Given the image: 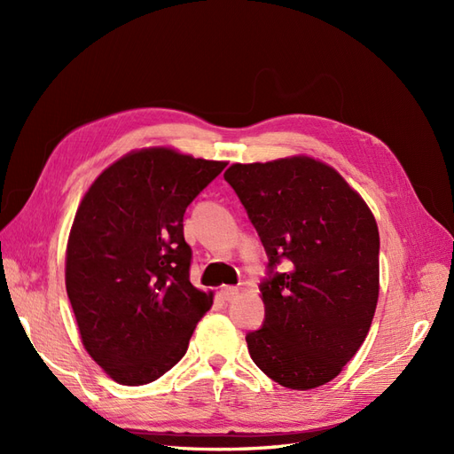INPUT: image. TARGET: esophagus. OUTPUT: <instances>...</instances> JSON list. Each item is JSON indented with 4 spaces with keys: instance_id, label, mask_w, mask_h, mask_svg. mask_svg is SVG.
I'll return each instance as SVG.
<instances>
[{
    "instance_id": "esophagus-1",
    "label": "esophagus",
    "mask_w": 454,
    "mask_h": 454,
    "mask_svg": "<svg viewBox=\"0 0 454 454\" xmlns=\"http://www.w3.org/2000/svg\"><path fill=\"white\" fill-rule=\"evenodd\" d=\"M237 295H239V287L237 286H225L223 290H222V297L225 301H232Z\"/></svg>"
}]
</instances>
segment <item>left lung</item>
<instances>
[{
    "instance_id": "8db88e82",
    "label": "left lung",
    "mask_w": 454,
    "mask_h": 454,
    "mask_svg": "<svg viewBox=\"0 0 454 454\" xmlns=\"http://www.w3.org/2000/svg\"><path fill=\"white\" fill-rule=\"evenodd\" d=\"M235 189L269 257L263 325L246 335L274 382L310 390L358 352L379 299V229L364 199L324 162L232 164Z\"/></svg>"
}]
</instances>
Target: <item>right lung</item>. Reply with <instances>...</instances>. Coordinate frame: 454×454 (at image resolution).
I'll use <instances>...</instances> for the list:
<instances>
[{"label":"right lung","mask_w":454,"mask_h":454,"mask_svg":"<svg viewBox=\"0 0 454 454\" xmlns=\"http://www.w3.org/2000/svg\"><path fill=\"white\" fill-rule=\"evenodd\" d=\"M227 162L142 149L106 168L81 200L66 252V292L92 360L129 387L187 352L212 294L191 284L184 214Z\"/></svg>","instance_id":"obj_1"}]
</instances>
